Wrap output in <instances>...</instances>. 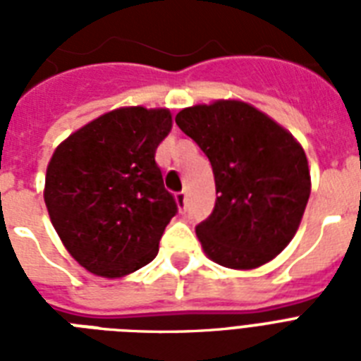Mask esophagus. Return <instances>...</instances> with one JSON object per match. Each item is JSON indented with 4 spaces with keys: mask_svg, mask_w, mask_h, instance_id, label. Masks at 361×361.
I'll list each match as a JSON object with an SVG mask.
<instances>
[{
    "mask_svg": "<svg viewBox=\"0 0 361 361\" xmlns=\"http://www.w3.org/2000/svg\"><path fill=\"white\" fill-rule=\"evenodd\" d=\"M176 204H178V208H180V209H185V206H187V191L176 192Z\"/></svg>",
    "mask_w": 361,
    "mask_h": 361,
    "instance_id": "1",
    "label": "esophagus"
}]
</instances>
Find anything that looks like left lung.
<instances>
[{"label":"left lung","instance_id":"left-lung-1","mask_svg":"<svg viewBox=\"0 0 361 361\" xmlns=\"http://www.w3.org/2000/svg\"><path fill=\"white\" fill-rule=\"evenodd\" d=\"M176 123L214 169L219 197L212 215L197 225L204 252L232 269L269 262L294 238L311 195L303 147L241 101L189 106Z\"/></svg>","mask_w":361,"mask_h":361}]
</instances>
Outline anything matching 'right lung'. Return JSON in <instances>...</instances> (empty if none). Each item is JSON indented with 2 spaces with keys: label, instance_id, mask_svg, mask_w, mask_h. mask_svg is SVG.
Instances as JSON below:
<instances>
[{
  "label": "right lung",
  "instance_id": "obj_1",
  "mask_svg": "<svg viewBox=\"0 0 361 361\" xmlns=\"http://www.w3.org/2000/svg\"><path fill=\"white\" fill-rule=\"evenodd\" d=\"M170 129V110L127 106L99 116L56 147L44 204L65 249L87 271L114 279L157 257L178 214L155 163Z\"/></svg>",
  "mask_w": 361,
  "mask_h": 361
}]
</instances>
